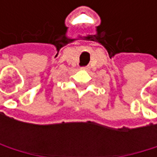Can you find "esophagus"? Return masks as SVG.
I'll return each mask as SVG.
<instances>
[{
  "label": "esophagus",
  "instance_id": "obj_1",
  "mask_svg": "<svg viewBox=\"0 0 157 157\" xmlns=\"http://www.w3.org/2000/svg\"><path fill=\"white\" fill-rule=\"evenodd\" d=\"M82 70H84V71H86V70H88V67H87V66H85V67H82Z\"/></svg>",
  "mask_w": 157,
  "mask_h": 157
}]
</instances>
